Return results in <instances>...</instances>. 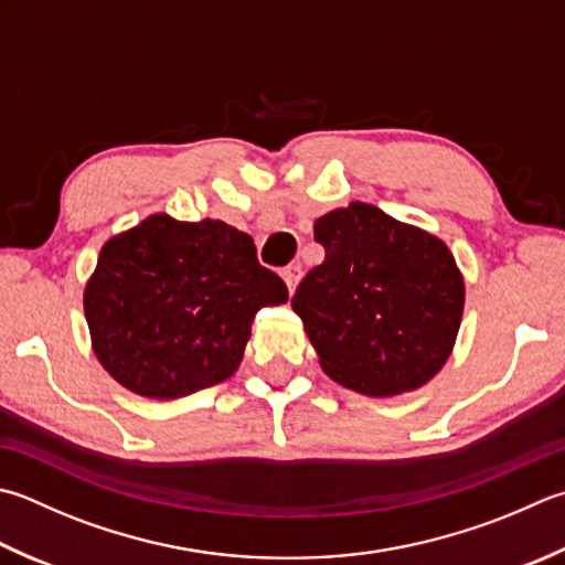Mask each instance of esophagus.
<instances>
[{
	"mask_svg": "<svg viewBox=\"0 0 565 565\" xmlns=\"http://www.w3.org/2000/svg\"><path fill=\"white\" fill-rule=\"evenodd\" d=\"M281 276H284L286 286H289V291H294L298 279H301V267H298V264H289V267L281 271Z\"/></svg>",
	"mask_w": 565,
	"mask_h": 565,
	"instance_id": "obj_1",
	"label": "esophagus"
}]
</instances>
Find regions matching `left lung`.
Wrapping results in <instances>:
<instances>
[{"label":"left lung","instance_id":"obj_1","mask_svg":"<svg viewBox=\"0 0 565 565\" xmlns=\"http://www.w3.org/2000/svg\"><path fill=\"white\" fill-rule=\"evenodd\" d=\"M326 259L291 298L330 380L367 396L426 384L456 342L466 286L444 242L352 203L316 220Z\"/></svg>","mask_w":565,"mask_h":565}]
</instances>
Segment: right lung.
Here are the masks:
<instances>
[{"label":"right lung","instance_id":"add662e5","mask_svg":"<svg viewBox=\"0 0 565 565\" xmlns=\"http://www.w3.org/2000/svg\"><path fill=\"white\" fill-rule=\"evenodd\" d=\"M286 298L245 232L151 215L99 252L85 318L97 360L121 386L179 399L232 377L254 316Z\"/></svg>","mask_w":565,"mask_h":565}]
</instances>
